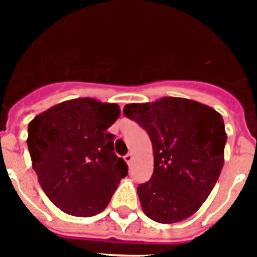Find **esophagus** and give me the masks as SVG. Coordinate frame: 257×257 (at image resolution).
Here are the masks:
<instances>
[{"mask_svg":"<svg viewBox=\"0 0 257 257\" xmlns=\"http://www.w3.org/2000/svg\"><path fill=\"white\" fill-rule=\"evenodd\" d=\"M133 158H134V157H133V154H131V153H127L126 156L123 157V160L126 161V163H127V165H128V166H130L131 162H133Z\"/></svg>","mask_w":257,"mask_h":257,"instance_id":"obj_1","label":"esophagus"}]
</instances>
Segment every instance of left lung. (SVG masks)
Segmentation results:
<instances>
[{
  "mask_svg": "<svg viewBox=\"0 0 257 257\" xmlns=\"http://www.w3.org/2000/svg\"><path fill=\"white\" fill-rule=\"evenodd\" d=\"M123 114L148 133L153 147L152 178L138 187L145 215L162 224L192 216L210 196L224 166L221 114L181 97L127 104Z\"/></svg>",
  "mask_w": 257,
  "mask_h": 257,
  "instance_id": "8db88e82",
  "label": "left lung"
}]
</instances>
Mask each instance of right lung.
<instances>
[{
	"label": "right lung",
	"instance_id": "1",
	"mask_svg": "<svg viewBox=\"0 0 257 257\" xmlns=\"http://www.w3.org/2000/svg\"><path fill=\"white\" fill-rule=\"evenodd\" d=\"M117 104L79 97L51 106L28 124L32 166L50 201L73 216L88 217L108 206L127 165L115 156L108 128Z\"/></svg>",
	"mask_w": 257,
	"mask_h": 257
}]
</instances>
